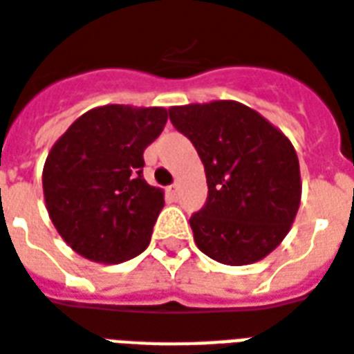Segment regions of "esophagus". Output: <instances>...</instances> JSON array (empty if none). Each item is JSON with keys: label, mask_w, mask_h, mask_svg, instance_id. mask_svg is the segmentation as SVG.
I'll use <instances>...</instances> for the list:
<instances>
[{"label": "esophagus", "mask_w": 354, "mask_h": 354, "mask_svg": "<svg viewBox=\"0 0 354 354\" xmlns=\"http://www.w3.org/2000/svg\"><path fill=\"white\" fill-rule=\"evenodd\" d=\"M177 192H179V187H177V185H171V187L167 188V194L171 196V198H177Z\"/></svg>", "instance_id": "34e87169"}]
</instances>
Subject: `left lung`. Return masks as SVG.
<instances>
[{
    "label": "left lung",
    "mask_w": 354,
    "mask_h": 354,
    "mask_svg": "<svg viewBox=\"0 0 354 354\" xmlns=\"http://www.w3.org/2000/svg\"><path fill=\"white\" fill-rule=\"evenodd\" d=\"M169 120L205 167L207 202L190 216L198 249L228 266L264 259L300 207L292 143L257 111L226 100L171 107Z\"/></svg>",
    "instance_id": "left-lung-1"
}]
</instances>
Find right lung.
Masks as SVG:
<instances>
[{"label": "right lung", "mask_w": 354, "mask_h": 354, "mask_svg": "<svg viewBox=\"0 0 354 354\" xmlns=\"http://www.w3.org/2000/svg\"><path fill=\"white\" fill-rule=\"evenodd\" d=\"M166 122L162 107L103 105L54 143L43 169L46 211L75 252L117 264L151 243L164 192L143 179V151Z\"/></svg>", "instance_id": "obj_1"}]
</instances>
